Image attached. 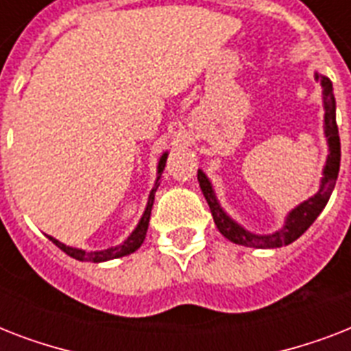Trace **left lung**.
<instances>
[{
    "label": "left lung",
    "mask_w": 351,
    "mask_h": 351,
    "mask_svg": "<svg viewBox=\"0 0 351 351\" xmlns=\"http://www.w3.org/2000/svg\"><path fill=\"white\" fill-rule=\"evenodd\" d=\"M315 80H321L322 89H324L322 90V95H324V134L328 138L330 154H328L326 165H324V171H322L324 176L321 180V189L313 197L308 198V200H304V202L289 211L282 230L275 231L271 234H255L244 230L242 226L237 224L230 215L226 213L224 209L220 208L219 200L215 197L211 182L208 180V176L204 175L202 171L198 169V184H200L204 197L208 200L215 224H217L220 233L224 234L228 240L234 242V244L247 245V247H282V245L291 244L293 240L299 239L300 234L315 222V219L321 215L322 209L326 208L328 200L332 197L333 187H335V182H337L339 165H341V140H339V127L337 120H335V98H333V87L330 78L315 73Z\"/></svg>",
    "instance_id": "obj_1"
}]
</instances>
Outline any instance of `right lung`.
Listing matches in <instances>:
<instances>
[{
  "mask_svg": "<svg viewBox=\"0 0 351 351\" xmlns=\"http://www.w3.org/2000/svg\"><path fill=\"white\" fill-rule=\"evenodd\" d=\"M165 162H167V153H164L160 156V162H158V176H156V182H154V187L151 189L149 193V200H147V206H145V211H143L142 219L138 222V226L134 228L127 240H123L120 245L117 247H109V250H104V251H84V250H78V247H71V245H65L63 242L60 240L52 239L49 237V240H52L54 244L63 251V253H67L69 256H73L76 261H85V262H106V261H111V258H120V256H125V255H131L134 251L143 244V240H145V233H147V228H149V219H151V209H153V202H154V193L158 189V180H160V175H162V171L165 167Z\"/></svg>",
  "mask_w": 351,
  "mask_h": 351,
  "instance_id": "1",
  "label": "right lung"
}]
</instances>
